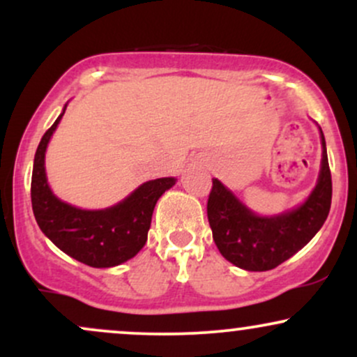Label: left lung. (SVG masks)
<instances>
[{
  "instance_id": "8db88e82",
  "label": "left lung",
  "mask_w": 357,
  "mask_h": 357,
  "mask_svg": "<svg viewBox=\"0 0 357 357\" xmlns=\"http://www.w3.org/2000/svg\"><path fill=\"white\" fill-rule=\"evenodd\" d=\"M321 142L322 161L317 184L305 203L292 211L258 216L218 179H213L206 204L208 221L213 240L228 261L248 272L272 270L296 255L321 230L333 199V179L322 130Z\"/></svg>"
}]
</instances>
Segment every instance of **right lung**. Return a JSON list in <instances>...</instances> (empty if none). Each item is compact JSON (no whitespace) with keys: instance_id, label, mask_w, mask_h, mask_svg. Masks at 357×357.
<instances>
[{"instance_id":"add662e5","label":"right lung","mask_w":357,"mask_h":357,"mask_svg":"<svg viewBox=\"0 0 357 357\" xmlns=\"http://www.w3.org/2000/svg\"><path fill=\"white\" fill-rule=\"evenodd\" d=\"M43 134L36 149L31 174V206L40 230L82 264L109 268L136 257L146 245L158 199L174 186V178L147 181L126 199L105 210H80L53 195L45 173V151L61 116Z\"/></svg>"}]
</instances>
